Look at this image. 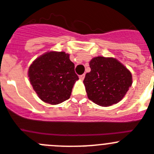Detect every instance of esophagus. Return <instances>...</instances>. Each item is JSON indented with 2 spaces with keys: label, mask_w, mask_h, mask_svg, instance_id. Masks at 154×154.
Listing matches in <instances>:
<instances>
[{
  "label": "esophagus",
  "mask_w": 154,
  "mask_h": 154,
  "mask_svg": "<svg viewBox=\"0 0 154 154\" xmlns=\"http://www.w3.org/2000/svg\"><path fill=\"white\" fill-rule=\"evenodd\" d=\"M79 79H80V80H83V79H85V74L79 75Z\"/></svg>",
  "instance_id": "34e87169"
}]
</instances>
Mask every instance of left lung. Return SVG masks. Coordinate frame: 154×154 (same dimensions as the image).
Masks as SVG:
<instances>
[{
  "label": "left lung",
  "instance_id": "obj_1",
  "mask_svg": "<svg viewBox=\"0 0 154 154\" xmlns=\"http://www.w3.org/2000/svg\"><path fill=\"white\" fill-rule=\"evenodd\" d=\"M83 81L89 100L101 106L119 103L132 85L131 73L113 57H96Z\"/></svg>",
  "mask_w": 154,
  "mask_h": 154
}]
</instances>
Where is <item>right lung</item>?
<instances>
[{"mask_svg": "<svg viewBox=\"0 0 154 154\" xmlns=\"http://www.w3.org/2000/svg\"><path fill=\"white\" fill-rule=\"evenodd\" d=\"M31 85L45 103L56 105L68 100L79 80L69 54L48 51L36 58L28 71Z\"/></svg>", "mask_w": 154, "mask_h": 154, "instance_id": "1", "label": "right lung"}]
</instances>
